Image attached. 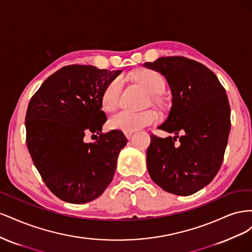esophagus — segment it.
<instances>
[{"label": "esophagus", "instance_id": "esophagus-1", "mask_svg": "<svg viewBox=\"0 0 252 252\" xmlns=\"http://www.w3.org/2000/svg\"><path fill=\"white\" fill-rule=\"evenodd\" d=\"M132 133H133L132 131H126V132H125V136H126L127 139H130L131 136H132Z\"/></svg>", "mask_w": 252, "mask_h": 252}]
</instances>
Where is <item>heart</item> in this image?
Segmentation results:
<instances>
[{"label":"heart","instance_id":"b5f03b06","mask_svg":"<svg viewBox=\"0 0 252 252\" xmlns=\"http://www.w3.org/2000/svg\"><path fill=\"white\" fill-rule=\"evenodd\" d=\"M134 79L140 85L152 95L161 94L165 90V80L161 74L155 70L143 69L134 74ZM123 88V81L121 78L114 79L105 87L101 103L105 110L111 111L117 107L120 95ZM158 116L156 111L132 112L129 110H121L113 114L109 119V127L121 131H133L138 129L157 123Z\"/></svg>","mask_w":252,"mask_h":252}]
</instances>
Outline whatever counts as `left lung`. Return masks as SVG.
Instances as JSON below:
<instances>
[{"instance_id":"left-lung-1","label":"left lung","mask_w":252,"mask_h":252,"mask_svg":"<svg viewBox=\"0 0 252 252\" xmlns=\"http://www.w3.org/2000/svg\"><path fill=\"white\" fill-rule=\"evenodd\" d=\"M143 65L164 75L172 94L168 117L158 129L174 136L151 135L149 175L167 192L193 194L209 184L223 163L230 132L226 91L209 68L184 57H162Z\"/></svg>"}]
</instances>
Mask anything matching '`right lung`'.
Listing matches in <instances>:
<instances>
[{"instance_id": "1", "label": "right lung", "mask_w": 252, "mask_h": 252, "mask_svg": "<svg viewBox=\"0 0 252 252\" xmlns=\"http://www.w3.org/2000/svg\"><path fill=\"white\" fill-rule=\"evenodd\" d=\"M121 72L91 65L64 66L44 81L28 104V151L45 184L61 200L94 201L113 179L127 139L120 130L102 133L107 118L101 96ZM89 132L100 136L85 143L83 136Z\"/></svg>"}]
</instances>
